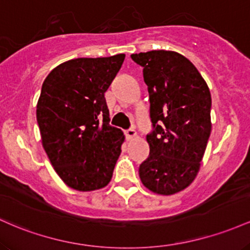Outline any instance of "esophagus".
<instances>
[{"mask_svg":"<svg viewBox=\"0 0 250 250\" xmlns=\"http://www.w3.org/2000/svg\"><path fill=\"white\" fill-rule=\"evenodd\" d=\"M125 136H126V138H127L128 140L133 139L134 137L137 136L136 130H134V128H128V130L125 131Z\"/></svg>","mask_w":250,"mask_h":250,"instance_id":"1","label":"esophagus"}]
</instances>
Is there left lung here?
Masks as SVG:
<instances>
[{
  "instance_id": "1",
  "label": "left lung",
  "mask_w": 250,
  "mask_h": 250,
  "mask_svg": "<svg viewBox=\"0 0 250 250\" xmlns=\"http://www.w3.org/2000/svg\"><path fill=\"white\" fill-rule=\"evenodd\" d=\"M143 67L150 99V155L140 164L142 183L173 195L192 183L211 132V95L191 61L171 50L131 55Z\"/></svg>"
}]
</instances>
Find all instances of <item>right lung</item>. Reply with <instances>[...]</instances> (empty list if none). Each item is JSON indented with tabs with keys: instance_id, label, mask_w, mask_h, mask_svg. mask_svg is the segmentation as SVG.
<instances>
[{
	"instance_id": "obj_1",
	"label": "right lung",
	"mask_w": 250,
	"mask_h": 250,
	"mask_svg": "<svg viewBox=\"0 0 250 250\" xmlns=\"http://www.w3.org/2000/svg\"><path fill=\"white\" fill-rule=\"evenodd\" d=\"M124 59H73L42 83L36 105L42 146L59 177L74 190L102 189L113 175L125 136L108 124L105 92Z\"/></svg>"
}]
</instances>
